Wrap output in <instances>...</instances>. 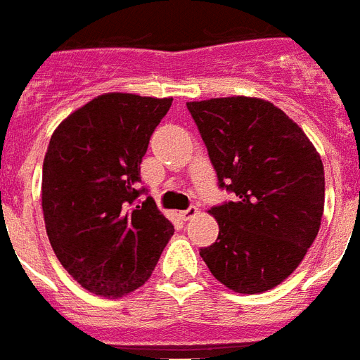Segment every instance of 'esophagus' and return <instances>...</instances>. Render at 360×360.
Segmentation results:
<instances>
[{"mask_svg":"<svg viewBox=\"0 0 360 360\" xmlns=\"http://www.w3.org/2000/svg\"><path fill=\"white\" fill-rule=\"evenodd\" d=\"M198 214V208H195V206H189L188 210H184V212H180V217H182L184 221H189L191 217H195V215Z\"/></svg>","mask_w":360,"mask_h":360,"instance_id":"esophagus-1","label":"esophagus"}]
</instances>
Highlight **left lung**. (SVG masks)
I'll list each match as a JSON object with an SVG mask.
<instances>
[{
	"mask_svg": "<svg viewBox=\"0 0 360 360\" xmlns=\"http://www.w3.org/2000/svg\"><path fill=\"white\" fill-rule=\"evenodd\" d=\"M221 188L234 200L208 214L219 225L200 257L221 284L262 294L288 278L323 215V163L304 131L271 102L226 96L188 102Z\"/></svg>",
	"mask_w": 360,
	"mask_h": 360,
	"instance_id": "obj_1",
	"label": "left lung"
}]
</instances>
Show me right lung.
<instances>
[{"instance_id": "obj_1", "label": "right lung", "mask_w": 360, "mask_h": 360, "mask_svg": "<svg viewBox=\"0 0 360 360\" xmlns=\"http://www.w3.org/2000/svg\"><path fill=\"white\" fill-rule=\"evenodd\" d=\"M172 98L100 94L57 126L42 165L46 234L83 288L122 297L154 271L174 226L154 198L141 206V162Z\"/></svg>"}]
</instances>
